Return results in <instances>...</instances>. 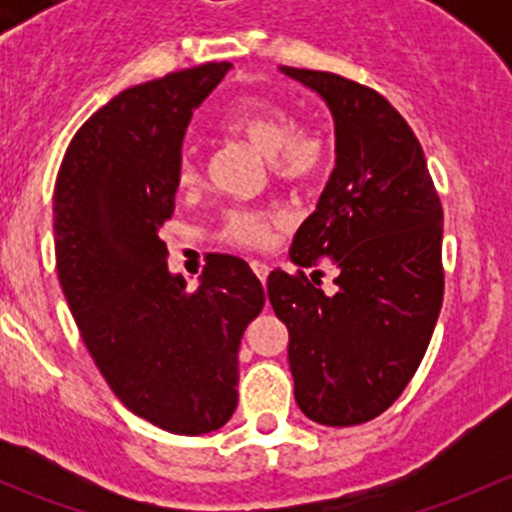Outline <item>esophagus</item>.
Instances as JSON below:
<instances>
[{"instance_id":"1","label":"esophagus","mask_w":512,"mask_h":512,"mask_svg":"<svg viewBox=\"0 0 512 512\" xmlns=\"http://www.w3.org/2000/svg\"><path fill=\"white\" fill-rule=\"evenodd\" d=\"M252 272H255V275H257V280L265 282L267 275H270V267H267L265 262H252Z\"/></svg>"}]
</instances>
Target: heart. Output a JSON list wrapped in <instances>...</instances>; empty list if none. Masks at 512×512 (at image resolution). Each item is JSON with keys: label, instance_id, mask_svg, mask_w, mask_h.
I'll use <instances>...</instances> for the list:
<instances>
[{"label": "heart", "instance_id": "heart-1", "mask_svg": "<svg viewBox=\"0 0 512 512\" xmlns=\"http://www.w3.org/2000/svg\"><path fill=\"white\" fill-rule=\"evenodd\" d=\"M225 131L250 143L257 153L270 158L272 173L287 183H302L322 173L329 163V143L317 128H294L292 116L270 103H245L225 118ZM198 165L185 156L178 165V185L193 188ZM285 223L275 210H230L225 215L223 237L240 247H267L272 230Z\"/></svg>", "mask_w": 512, "mask_h": 512}]
</instances>
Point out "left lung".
<instances>
[{"label": "left lung", "mask_w": 512, "mask_h": 512, "mask_svg": "<svg viewBox=\"0 0 512 512\" xmlns=\"http://www.w3.org/2000/svg\"><path fill=\"white\" fill-rule=\"evenodd\" d=\"M322 96L337 165L292 240L294 265L337 262L334 294L275 270L267 297L289 329L294 399L322 426L384 414L416 374L443 302V208L423 148L401 113L327 71L280 66ZM314 280V277H312Z\"/></svg>", "instance_id": "left-lung-1"}]
</instances>
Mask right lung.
I'll use <instances>...</instances> for the list:
<instances>
[{
	"mask_svg": "<svg viewBox=\"0 0 512 512\" xmlns=\"http://www.w3.org/2000/svg\"><path fill=\"white\" fill-rule=\"evenodd\" d=\"M230 66L113 96L76 131L54 188L56 270L86 349L126 409L180 436L230 421L240 339L265 307L260 280L232 255H215L188 292L158 235L190 116Z\"/></svg>",
	"mask_w": 512,
	"mask_h": 512,
	"instance_id": "right-lung-1",
	"label": "right lung"
}]
</instances>
